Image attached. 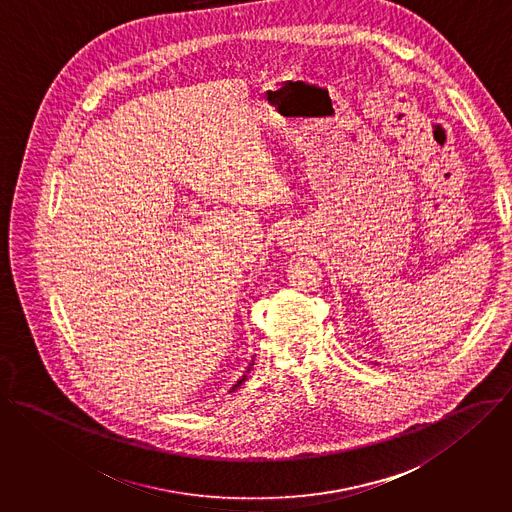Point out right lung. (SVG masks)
Masks as SVG:
<instances>
[{
  "label": "right lung",
  "instance_id": "add662e5",
  "mask_svg": "<svg viewBox=\"0 0 512 512\" xmlns=\"http://www.w3.org/2000/svg\"><path fill=\"white\" fill-rule=\"evenodd\" d=\"M251 366H253V364H249V368H247V374H249V372H251ZM245 380H247V376H243V378H241V380H239V382H237V384H235V386H233V390H237V388H239V386H241V384H243V382H245Z\"/></svg>",
  "mask_w": 512,
  "mask_h": 512
}]
</instances>
